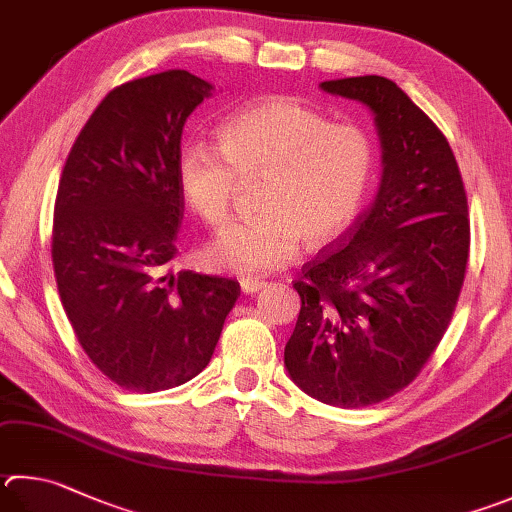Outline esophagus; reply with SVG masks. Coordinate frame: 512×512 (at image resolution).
Returning <instances> with one entry per match:
<instances>
[{"mask_svg": "<svg viewBox=\"0 0 512 512\" xmlns=\"http://www.w3.org/2000/svg\"><path fill=\"white\" fill-rule=\"evenodd\" d=\"M239 286H241V291L250 295V293L262 291V288L266 286V282H264V280H259V277H244V280L239 282Z\"/></svg>", "mask_w": 512, "mask_h": 512, "instance_id": "34e87169", "label": "esophagus"}]
</instances>
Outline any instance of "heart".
Wrapping results in <instances>:
<instances>
[{
	"instance_id": "1",
	"label": "heart",
	"mask_w": 512,
	"mask_h": 512,
	"mask_svg": "<svg viewBox=\"0 0 512 512\" xmlns=\"http://www.w3.org/2000/svg\"><path fill=\"white\" fill-rule=\"evenodd\" d=\"M376 172V143L358 123L291 96L257 100L219 129V150L185 145L176 165L183 201L203 224L230 217L237 181L264 176L257 219L230 224L206 246L212 268L257 275L284 266L300 246L320 248L360 215Z\"/></svg>"
}]
</instances>
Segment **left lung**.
Masks as SVG:
<instances>
[{"mask_svg":"<svg viewBox=\"0 0 512 512\" xmlns=\"http://www.w3.org/2000/svg\"><path fill=\"white\" fill-rule=\"evenodd\" d=\"M376 114L383 181L371 206L302 266L288 374L336 407H367L421 374L457 309L470 253L468 197L448 138L396 82L327 80Z\"/></svg>","mask_w":512,"mask_h":512,"instance_id":"1","label":"left lung"}]
</instances>
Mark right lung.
<instances>
[{"instance_id":"1","label":"right lung","mask_w":512,"mask_h":512,"mask_svg":"<svg viewBox=\"0 0 512 512\" xmlns=\"http://www.w3.org/2000/svg\"><path fill=\"white\" fill-rule=\"evenodd\" d=\"M210 89L181 69L111 89L62 167L55 284L82 351L129 392L201 374L239 297L228 277L167 273L183 219V125Z\"/></svg>"}]
</instances>
